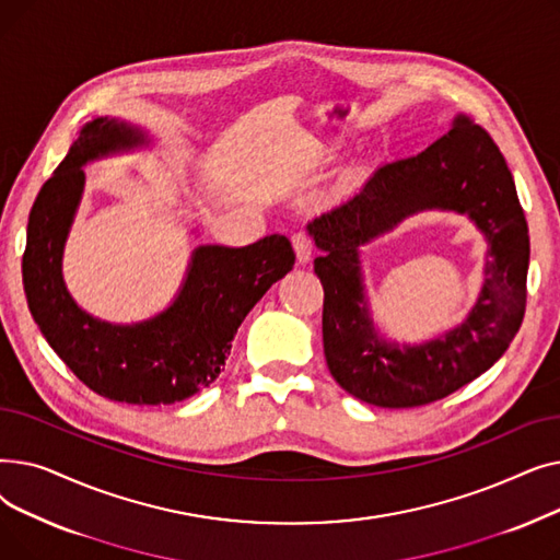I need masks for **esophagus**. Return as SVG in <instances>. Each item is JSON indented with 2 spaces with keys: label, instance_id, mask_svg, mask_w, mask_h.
<instances>
[{
  "label": "esophagus",
  "instance_id": "obj_1",
  "mask_svg": "<svg viewBox=\"0 0 560 560\" xmlns=\"http://www.w3.org/2000/svg\"><path fill=\"white\" fill-rule=\"evenodd\" d=\"M292 247H295V254H298L300 262H308L313 252H315V243L306 231H298L295 235H292Z\"/></svg>",
  "mask_w": 560,
  "mask_h": 560
}]
</instances>
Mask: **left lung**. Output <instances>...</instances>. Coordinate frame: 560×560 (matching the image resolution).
Wrapping results in <instances>:
<instances>
[{
    "label": "left lung",
    "mask_w": 560,
    "mask_h": 560,
    "mask_svg": "<svg viewBox=\"0 0 560 560\" xmlns=\"http://www.w3.org/2000/svg\"><path fill=\"white\" fill-rule=\"evenodd\" d=\"M424 208L467 212L487 233V283L464 325L420 348L374 334L360 283L358 247ZM315 275L325 288L322 340L342 390L381 408L443 399L502 359L524 319L528 226L513 174L490 133L465 113L424 152L381 165L365 186L308 224Z\"/></svg>",
    "instance_id": "obj_1"
}]
</instances>
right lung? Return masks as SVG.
<instances>
[{
  "label": "right lung",
  "instance_id": "right-lung-1",
  "mask_svg": "<svg viewBox=\"0 0 560 560\" xmlns=\"http://www.w3.org/2000/svg\"><path fill=\"white\" fill-rule=\"evenodd\" d=\"M144 142L125 122H88L43 184L26 226L22 283L28 311L49 347L93 393L122 404L165 406L209 388L231 354L245 315L295 265L285 235L247 247L203 245L176 302L133 327L83 313L68 295L61 256L83 190V165Z\"/></svg>",
  "mask_w": 560,
  "mask_h": 560
}]
</instances>
